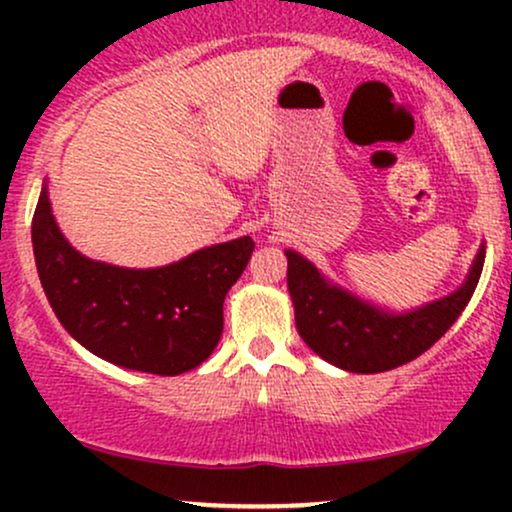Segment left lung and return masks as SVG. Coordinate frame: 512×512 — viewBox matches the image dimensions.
Here are the masks:
<instances>
[{
	"label": "left lung",
	"instance_id": "8db88e82",
	"mask_svg": "<svg viewBox=\"0 0 512 512\" xmlns=\"http://www.w3.org/2000/svg\"><path fill=\"white\" fill-rule=\"evenodd\" d=\"M484 255L486 250L481 248L455 293L411 313L395 315L330 284L315 264L286 250L296 330L317 356L351 373H383L404 366L431 349L460 317L479 284Z\"/></svg>",
	"mask_w": 512,
	"mask_h": 512
}]
</instances>
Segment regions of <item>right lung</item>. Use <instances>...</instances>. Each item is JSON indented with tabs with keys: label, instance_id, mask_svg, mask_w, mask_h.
I'll return each instance as SVG.
<instances>
[{
	"label": "right lung",
	"instance_id": "add662e5",
	"mask_svg": "<svg viewBox=\"0 0 512 512\" xmlns=\"http://www.w3.org/2000/svg\"><path fill=\"white\" fill-rule=\"evenodd\" d=\"M33 255L57 320L115 366L180 375L207 361L223 332V298L255 250L250 236L156 269L88 260L62 236L48 185L33 214Z\"/></svg>",
	"mask_w": 512,
	"mask_h": 512
}]
</instances>
